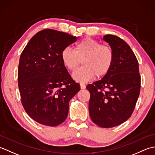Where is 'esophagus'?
I'll return each instance as SVG.
<instances>
[{
	"mask_svg": "<svg viewBox=\"0 0 155 155\" xmlns=\"http://www.w3.org/2000/svg\"><path fill=\"white\" fill-rule=\"evenodd\" d=\"M80 85H81V89H84V88H86V85H85L84 84L81 83Z\"/></svg>",
	"mask_w": 155,
	"mask_h": 155,
	"instance_id": "esophagus-1",
	"label": "esophagus"
}]
</instances>
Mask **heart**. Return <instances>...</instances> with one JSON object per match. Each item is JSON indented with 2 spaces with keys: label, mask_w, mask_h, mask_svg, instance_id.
<instances>
[{
  "label": "heart",
  "mask_w": 155,
  "mask_h": 155,
  "mask_svg": "<svg viewBox=\"0 0 155 155\" xmlns=\"http://www.w3.org/2000/svg\"><path fill=\"white\" fill-rule=\"evenodd\" d=\"M64 67L74 71L82 60L83 66L72 73V78L78 82L91 80L95 75L98 78L106 75L113 66L114 52L109 46L101 45L93 38H85L75 45L74 50L65 48L61 53Z\"/></svg>",
  "instance_id": "heart-1"
}]
</instances>
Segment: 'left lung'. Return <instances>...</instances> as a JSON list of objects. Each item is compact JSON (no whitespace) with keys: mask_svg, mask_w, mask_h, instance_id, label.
Instances as JSON below:
<instances>
[{"mask_svg":"<svg viewBox=\"0 0 155 155\" xmlns=\"http://www.w3.org/2000/svg\"><path fill=\"white\" fill-rule=\"evenodd\" d=\"M114 52L110 70L101 80L88 84L91 120L102 128L118 126L133 114L140 90L139 62L126 42L117 36L103 37Z\"/></svg>","mask_w":155,"mask_h":155,"instance_id":"8db88e82","label":"left lung"}]
</instances>
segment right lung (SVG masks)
I'll list each match as a JSON object with an SVG mask.
<instances>
[{
  "instance_id": "obj_1",
  "label": "right lung",
  "mask_w": 155,
  "mask_h": 155,
  "mask_svg": "<svg viewBox=\"0 0 155 155\" xmlns=\"http://www.w3.org/2000/svg\"><path fill=\"white\" fill-rule=\"evenodd\" d=\"M77 41L65 32L45 29L32 37L20 57L18 84L22 107L41 124L63 123L69 101L81 89L61 59L62 51Z\"/></svg>"
}]
</instances>
